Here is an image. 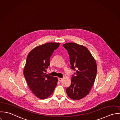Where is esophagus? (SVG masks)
I'll use <instances>...</instances> for the list:
<instances>
[{
	"label": "esophagus",
	"mask_w": 120,
	"mask_h": 120,
	"mask_svg": "<svg viewBox=\"0 0 120 120\" xmlns=\"http://www.w3.org/2000/svg\"><path fill=\"white\" fill-rule=\"evenodd\" d=\"M62 80H63V79L61 78H58V80H59V81H61Z\"/></svg>",
	"instance_id": "esophagus-1"
}]
</instances>
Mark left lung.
<instances>
[{
    "mask_svg": "<svg viewBox=\"0 0 120 120\" xmlns=\"http://www.w3.org/2000/svg\"><path fill=\"white\" fill-rule=\"evenodd\" d=\"M63 46L68 51L71 68L75 70L71 84L66 89L68 95L78 100L86 96L94 84L97 71L96 60L88 49L75 43H68Z\"/></svg>",
    "mask_w": 120,
    "mask_h": 120,
    "instance_id": "1",
    "label": "left lung"
}]
</instances>
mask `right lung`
<instances>
[{"label":"right lung","mask_w":120,"mask_h":120,"mask_svg":"<svg viewBox=\"0 0 120 120\" xmlns=\"http://www.w3.org/2000/svg\"><path fill=\"white\" fill-rule=\"evenodd\" d=\"M60 43L49 42L37 46L28 53L24 75L33 93L40 99H45L53 92L58 78L44 73L50 65V58L58 48Z\"/></svg>","instance_id":"1"}]
</instances>
